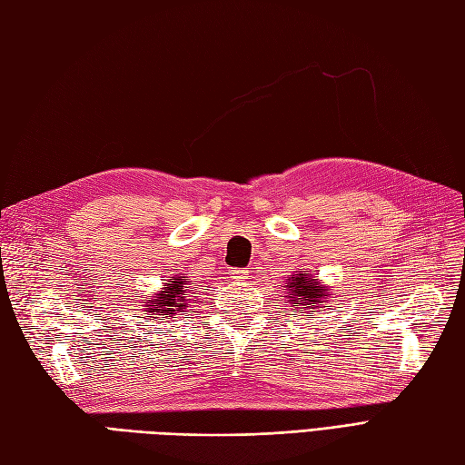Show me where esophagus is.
Returning a JSON list of instances; mask_svg holds the SVG:
<instances>
[{
    "mask_svg": "<svg viewBox=\"0 0 465 465\" xmlns=\"http://www.w3.org/2000/svg\"><path fill=\"white\" fill-rule=\"evenodd\" d=\"M229 274H231L232 280H246L248 278V270H244V268H232V270H229Z\"/></svg>",
    "mask_w": 465,
    "mask_h": 465,
    "instance_id": "esophagus-1",
    "label": "esophagus"
}]
</instances>
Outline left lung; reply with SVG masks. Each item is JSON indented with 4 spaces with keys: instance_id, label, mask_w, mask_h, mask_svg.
Returning <instances> with one entry per match:
<instances>
[{
    "instance_id": "8db88e82",
    "label": "left lung",
    "mask_w": 465,
    "mask_h": 465,
    "mask_svg": "<svg viewBox=\"0 0 465 465\" xmlns=\"http://www.w3.org/2000/svg\"><path fill=\"white\" fill-rule=\"evenodd\" d=\"M286 290L288 303L296 305L300 313H303L305 310L330 308V305H325V302L331 293L327 292V286H322V282L313 274H303V272L293 274L292 278H288Z\"/></svg>"
}]
</instances>
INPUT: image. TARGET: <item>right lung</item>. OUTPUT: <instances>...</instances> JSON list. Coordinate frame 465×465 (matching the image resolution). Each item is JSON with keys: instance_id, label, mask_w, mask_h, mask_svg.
<instances>
[{"instance_id": "add662e5", "label": "right lung", "mask_w": 465, "mask_h": 465, "mask_svg": "<svg viewBox=\"0 0 465 465\" xmlns=\"http://www.w3.org/2000/svg\"><path fill=\"white\" fill-rule=\"evenodd\" d=\"M185 284H189L187 276H173L172 284H167V288H163L160 293H155L153 298L145 302L147 315H150V318L152 315H165V318H172L173 313L185 310V298L191 293V290L187 292Z\"/></svg>"}]
</instances>
